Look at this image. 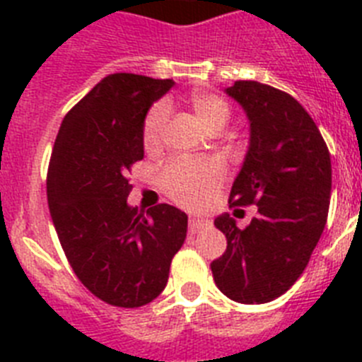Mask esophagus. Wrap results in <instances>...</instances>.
Returning <instances> with one entry per match:
<instances>
[{"mask_svg":"<svg viewBox=\"0 0 362 362\" xmlns=\"http://www.w3.org/2000/svg\"><path fill=\"white\" fill-rule=\"evenodd\" d=\"M209 219H204V217H199V216H190V221H188V228H190L192 233L199 232V230H203L204 226H209Z\"/></svg>","mask_w":362,"mask_h":362,"instance_id":"34e87169","label":"esophagus"}]
</instances>
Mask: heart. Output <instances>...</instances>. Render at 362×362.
I'll return each instance as SVG.
<instances>
[{
    "mask_svg": "<svg viewBox=\"0 0 362 362\" xmlns=\"http://www.w3.org/2000/svg\"><path fill=\"white\" fill-rule=\"evenodd\" d=\"M190 107L210 132L225 129L232 114L225 99L203 92L192 95ZM165 123L166 105L159 103L150 108L143 124L145 148H153L159 145ZM221 179H223V166L214 159H172L159 172V185L163 190L172 199L185 204H196L203 201L206 194L217 183H221Z\"/></svg>",
    "mask_w": 362,
    "mask_h": 362,
    "instance_id": "heart-1",
    "label": "heart"
}]
</instances>
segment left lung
<instances>
[{"mask_svg":"<svg viewBox=\"0 0 362 362\" xmlns=\"http://www.w3.org/2000/svg\"><path fill=\"white\" fill-rule=\"evenodd\" d=\"M250 119V146L230 192V206H257L239 228L228 214L214 221L226 252L210 268L235 303L261 305L299 279L328 219L330 152L308 112L286 92L257 81L226 88Z\"/></svg>","mask_w":362,"mask_h":362,"instance_id":"left-lung-1","label":"left lung"}]
</instances>
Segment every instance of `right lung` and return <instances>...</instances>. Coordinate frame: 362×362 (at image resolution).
Here are the masks:
<instances>
[{"label":"right lung","mask_w":362,"mask_h":362,"mask_svg":"<svg viewBox=\"0 0 362 362\" xmlns=\"http://www.w3.org/2000/svg\"><path fill=\"white\" fill-rule=\"evenodd\" d=\"M174 85L137 74H110L62 123L47 174L57 238L78 279L119 308L148 305L165 290L172 257L187 238V214L161 203L129 206V172L143 159L148 108Z\"/></svg>","instance_id":"add662e5"}]
</instances>
